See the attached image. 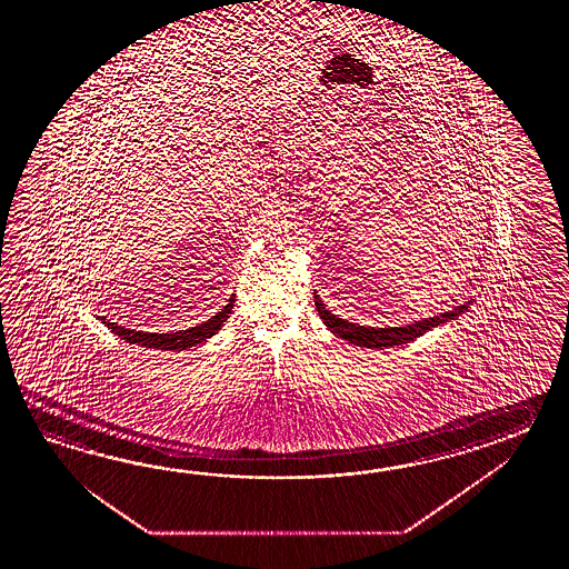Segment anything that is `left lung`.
Returning <instances> with one entry per match:
<instances>
[{
	"mask_svg": "<svg viewBox=\"0 0 569 569\" xmlns=\"http://www.w3.org/2000/svg\"><path fill=\"white\" fill-rule=\"evenodd\" d=\"M468 305H472V301L463 302L460 307L446 311V313L433 315L429 319H421V321H415L411 326L405 327H363L358 323H350L348 319H341L336 317L331 311H327L326 302L319 299V295H315V307H317V313L323 319V323L329 327V331L338 338L350 341L353 346H360V348H392V346H402V343H409L415 338L423 336L427 331H431L433 327L441 326V323H448L451 319L460 317Z\"/></svg>",
	"mask_w": 569,
	"mask_h": 569,
	"instance_id": "8db88e82",
	"label": "left lung"
}]
</instances>
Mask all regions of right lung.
<instances>
[{
    "label": "right lung",
    "mask_w": 569,
    "mask_h": 569,
    "mask_svg": "<svg viewBox=\"0 0 569 569\" xmlns=\"http://www.w3.org/2000/svg\"><path fill=\"white\" fill-rule=\"evenodd\" d=\"M233 302H236V299L231 295L228 305L218 315H213L211 319H207L203 323L191 327V329H181V331H172V333H148V331L126 329V327L118 326V323H109V321H106V317H101V321L113 333H118L121 339H126L128 343H136V346H142V348H157V350L181 351L187 350V348H193L197 343H203L209 338H213L219 329H221V326L228 321L231 309H233Z\"/></svg>",
    "instance_id": "obj_1"
}]
</instances>
